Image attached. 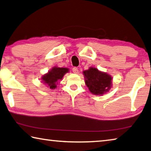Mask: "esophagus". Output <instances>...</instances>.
I'll return each mask as SVG.
<instances>
[{"instance_id": "esophagus-1", "label": "esophagus", "mask_w": 151, "mask_h": 151, "mask_svg": "<svg viewBox=\"0 0 151 151\" xmlns=\"http://www.w3.org/2000/svg\"><path fill=\"white\" fill-rule=\"evenodd\" d=\"M73 73H75V74H78V72H79L78 68L74 67V68H73Z\"/></svg>"}]
</instances>
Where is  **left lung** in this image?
<instances>
[{
	"mask_svg": "<svg viewBox=\"0 0 151 151\" xmlns=\"http://www.w3.org/2000/svg\"><path fill=\"white\" fill-rule=\"evenodd\" d=\"M85 84L89 91L96 95H101L111 87L112 78L105 73H102L96 68L91 67L83 72Z\"/></svg>",
	"mask_w": 151,
	"mask_h": 151,
	"instance_id": "obj_1",
	"label": "left lung"
}]
</instances>
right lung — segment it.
Wrapping results in <instances>:
<instances>
[{"label": "right lung", "mask_w": 151, "mask_h": 151, "mask_svg": "<svg viewBox=\"0 0 151 151\" xmlns=\"http://www.w3.org/2000/svg\"><path fill=\"white\" fill-rule=\"evenodd\" d=\"M68 72L67 68L54 67L47 74L43 75L41 79L46 85L49 86L50 88L54 89L57 87V82L63 78L65 74Z\"/></svg>", "instance_id": "add662e5"}]
</instances>
